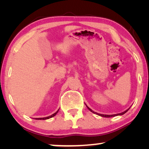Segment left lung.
I'll return each mask as SVG.
<instances>
[{"instance_id": "left-lung-1", "label": "left lung", "mask_w": 149, "mask_h": 149, "mask_svg": "<svg viewBox=\"0 0 149 149\" xmlns=\"http://www.w3.org/2000/svg\"><path fill=\"white\" fill-rule=\"evenodd\" d=\"M85 105H86V104H85ZM86 107H87V109H88L89 111H90L91 113H94V114H96V115H99V116H101V117H107V118H109V117H116V116H119V115H124V114H125V113H127V112L128 111V110H129L130 108H131V107H130L129 109H127V110H126V111H123V112H122V113H118V114H115V115H104V114H100V113H96V112H94L93 111H92V110H91L90 108H89L88 107H87V106L86 105Z\"/></svg>"}]
</instances>
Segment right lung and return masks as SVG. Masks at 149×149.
<instances>
[{
    "label": "right lung",
    "mask_w": 149,
    "mask_h": 149,
    "mask_svg": "<svg viewBox=\"0 0 149 149\" xmlns=\"http://www.w3.org/2000/svg\"><path fill=\"white\" fill-rule=\"evenodd\" d=\"M58 111H59V109L58 110V111H57L56 112V113H54V114H53V115H52L49 116V117H42V118H35V119H36V120H46V119H49V118L54 117L55 115H57V113H58Z\"/></svg>",
    "instance_id": "add662e5"
}]
</instances>
